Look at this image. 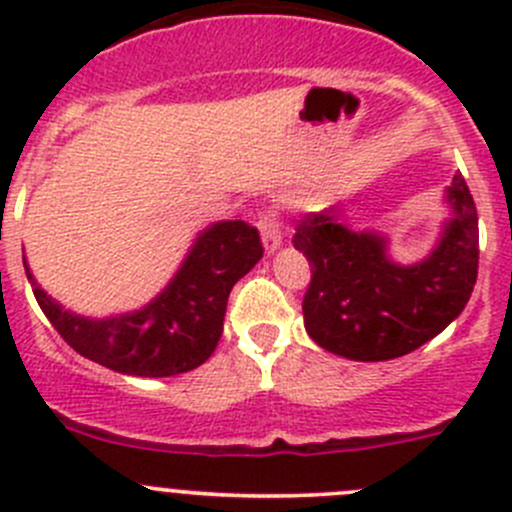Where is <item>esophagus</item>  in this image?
I'll return each mask as SVG.
<instances>
[{
  "instance_id": "34e87169",
  "label": "esophagus",
  "mask_w": 512,
  "mask_h": 512,
  "mask_svg": "<svg viewBox=\"0 0 512 512\" xmlns=\"http://www.w3.org/2000/svg\"><path fill=\"white\" fill-rule=\"evenodd\" d=\"M257 227H260V237H262V245H265V252L267 255H275L282 245V227L277 223V218L275 215H262Z\"/></svg>"
}]
</instances>
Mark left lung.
Instances as JSON below:
<instances>
[{"label": "left lung", "instance_id": "obj_1", "mask_svg": "<svg viewBox=\"0 0 512 512\" xmlns=\"http://www.w3.org/2000/svg\"><path fill=\"white\" fill-rule=\"evenodd\" d=\"M443 200L451 215L411 265L391 257L384 232L356 230L337 205L302 220L292 242L312 267L302 312L319 347L352 361L396 359L466 309L478 277V213L461 173Z\"/></svg>", "mask_w": 512, "mask_h": 512}]
</instances>
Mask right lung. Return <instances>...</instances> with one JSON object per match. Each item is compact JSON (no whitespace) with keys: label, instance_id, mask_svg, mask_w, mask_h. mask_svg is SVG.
I'll return each instance as SVG.
<instances>
[{"label":"right lung","instance_id":"1","mask_svg":"<svg viewBox=\"0 0 512 512\" xmlns=\"http://www.w3.org/2000/svg\"><path fill=\"white\" fill-rule=\"evenodd\" d=\"M262 252L260 232L242 220L203 227L151 302L111 317L71 312L36 282L27 257L24 270L41 312L74 352L118 374L163 379L210 359L223 334L230 289L260 262Z\"/></svg>","mask_w":512,"mask_h":512}]
</instances>
